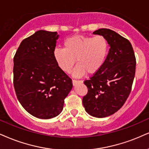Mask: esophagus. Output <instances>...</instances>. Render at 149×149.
<instances>
[{"label": "esophagus", "mask_w": 149, "mask_h": 149, "mask_svg": "<svg viewBox=\"0 0 149 149\" xmlns=\"http://www.w3.org/2000/svg\"><path fill=\"white\" fill-rule=\"evenodd\" d=\"M83 83V81L82 80H76V79H72V84L74 86L77 85V84H81Z\"/></svg>", "instance_id": "esophagus-1"}]
</instances>
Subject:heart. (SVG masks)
I'll return each instance as SVG.
<instances>
[{"label": "heart", "instance_id": "heart-1", "mask_svg": "<svg viewBox=\"0 0 149 149\" xmlns=\"http://www.w3.org/2000/svg\"><path fill=\"white\" fill-rule=\"evenodd\" d=\"M108 52V42L102 35H74L63 42V48H56L54 57L62 70L70 72L77 59L74 75L81 77L87 72L94 74L101 69Z\"/></svg>", "mask_w": 149, "mask_h": 149}]
</instances>
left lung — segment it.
Here are the masks:
<instances>
[{
    "label": "left lung",
    "mask_w": 149,
    "mask_h": 149,
    "mask_svg": "<svg viewBox=\"0 0 149 149\" xmlns=\"http://www.w3.org/2000/svg\"><path fill=\"white\" fill-rule=\"evenodd\" d=\"M93 34L104 36L110 49L100 70L84 81L88 93L82 102L89 115L102 118L116 113L128 99L135 77L136 58L130 41L115 31L102 28Z\"/></svg>",
    "instance_id": "8db88e82"
}]
</instances>
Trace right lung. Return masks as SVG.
<instances>
[{"label":"right lung","mask_w":149,"mask_h":149,"mask_svg":"<svg viewBox=\"0 0 149 149\" xmlns=\"http://www.w3.org/2000/svg\"><path fill=\"white\" fill-rule=\"evenodd\" d=\"M56 32L37 31L23 40L14 57V86L18 100L40 119L57 116L72 88L70 78L54 57Z\"/></svg>","instance_id":"add662e5"}]
</instances>
